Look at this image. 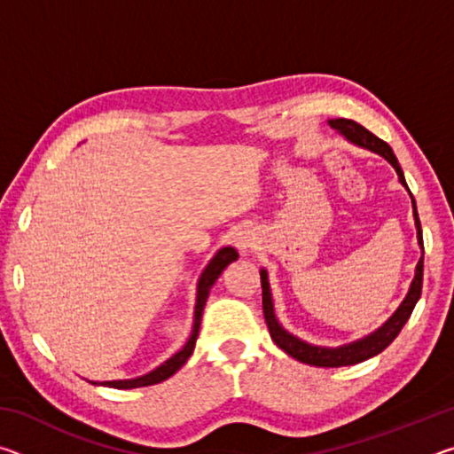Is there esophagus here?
Masks as SVG:
<instances>
[{"mask_svg": "<svg viewBox=\"0 0 454 454\" xmlns=\"http://www.w3.org/2000/svg\"><path fill=\"white\" fill-rule=\"evenodd\" d=\"M236 244H238V248H240L242 252H246L252 246V236H250V232H240V234H236Z\"/></svg>", "mask_w": 454, "mask_h": 454, "instance_id": "1", "label": "esophagus"}]
</instances>
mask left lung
Masks as SVG:
<instances>
[{"label":"left lung","instance_id":"1","mask_svg":"<svg viewBox=\"0 0 454 454\" xmlns=\"http://www.w3.org/2000/svg\"><path fill=\"white\" fill-rule=\"evenodd\" d=\"M328 124L333 126L334 129H338L347 140H350L352 144L360 145V148L372 150L376 153H380L384 160H388L390 164L398 174V180H401L403 186L409 190L403 174V168L398 164V160L395 156V152L390 145L376 137L372 132H368L364 126H360L358 121L355 120H347V118H336V120H328ZM411 194V190H409ZM412 198V194H411ZM412 214H414V224H417V238L419 244L422 248V256L417 264V272H414V280L411 284V290L406 298L403 301V304L398 306L396 312L390 317L384 325L374 330L372 334H368L364 338H360L356 342L344 344V347L338 348H326V347H314V344H309L301 340V338L292 336L290 333H286L276 320L274 314V304H272V294H270V284H268V274L266 270H260V282H262V310H264V318L268 330H270L272 340L276 342V347L282 348L286 355H290L292 358L301 360L304 364L310 366H322V368H338V366H350V364H358L363 363L366 358H372L376 355L388 347L390 342L395 340L401 333L403 326L406 325V320L411 318V314L414 310V304L419 302L420 298V290H422V260H425V244H422V230H420V220H419V212H417V204H414L412 198Z\"/></svg>","mask_w":454,"mask_h":454}]
</instances>
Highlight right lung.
<instances>
[{"mask_svg":"<svg viewBox=\"0 0 454 454\" xmlns=\"http://www.w3.org/2000/svg\"><path fill=\"white\" fill-rule=\"evenodd\" d=\"M234 260H238V252L234 248H230V246H226V248L218 250L216 256L210 260V264L204 268V272L198 280L194 326H192V334L188 338V342L182 347V350L176 352L172 358H168L164 364L153 368L152 372L144 374V376H137V379H132V380H106V382H99V384H104V387H110V388H140V387H150V384L162 382L166 379H170L174 372H178L180 368L186 364V360L190 358L192 350H194V347H196V338H198V333H200V322H202V312H204L206 301H208L210 288L214 286V282L218 280V276L224 272V268L228 264H232ZM91 384H98V382H91Z\"/></svg>","mask_w":454,"mask_h":454,"instance_id":"add662e5","label":"right lung"}]
</instances>
